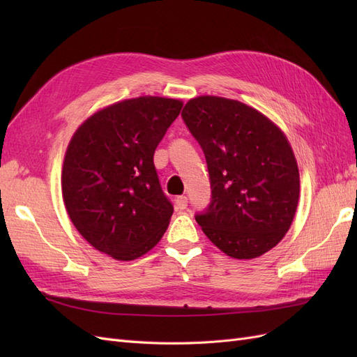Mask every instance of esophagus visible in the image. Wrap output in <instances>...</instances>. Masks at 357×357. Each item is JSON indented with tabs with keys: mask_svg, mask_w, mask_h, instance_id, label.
Returning <instances> with one entry per match:
<instances>
[{
	"mask_svg": "<svg viewBox=\"0 0 357 357\" xmlns=\"http://www.w3.org/2000/svg\"><path fill=\"white\" fill-rule=\"evenodd\" d=\"M176 207L178 210H185L188 207V198L186 197H177L176 199Z\"/></svg>",
	"mask_w": 357,
	"mask_h": 357,
	"instance_id": "esophagus-1",
	"label": "esophagus"
}]
</instances>
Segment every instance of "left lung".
<instances>
[{
  "label": "left lung",
  "mask_w": 357,
  "mask_h": 357,
  "mask_svg": "<svg viewBox=\"0 0 357 357\" xmlns=\"http://www.w3.org/2000/svg\"><path fill=\"white\" fill-rule=\"evenodd\" d=\"M183 121L207 159L211 204L197 222L234 259L271 250L289 231L299 201V169L286 134L241 101L202 95Z\"/></svg>",
  "instance_id": "1"
}]
</instances>
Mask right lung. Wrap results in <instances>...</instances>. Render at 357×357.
<instances>
[{"instance_id": "1", "label": "right lung", "mask_w": 357, "mask_h": 357, "mask_svg": "<svg viewBox=\"0 0 357 357\" xmlns=\"http://www.w3.org/2000/svg\"><path fill=\"white\" fill-rule=\"evenodd\" d=\"M183 101L138 96L107 105L75 129L61 188L70 220L96 250L116 261L146 255L165 234L172 205L153 155Z\"/></svg>"}]
</instances>
